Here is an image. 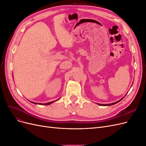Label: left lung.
<instances>
[{
	"label": "left lung",
	"mask_w": 146,
	"mask_h": 146,
	"mask_svg": "<svg viewBox=\"0 0 146 146\" xmlns=\"http://www.w3.org/2000/svg\"><path fill=\"white\" fill-rule=\"evenodd\" d=\"M122 99H121L120 100H119V101H117V102H114V103H112V104H98V105H101V106H109V105H114V104H117V102H120Z\"/></svg>",
	"instance_id": "1"
}]
</instances>
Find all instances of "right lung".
Segmentation results:
<instances>
[{
  "mask_svg": "<svg viewBox=\"0 0 146 146\" xmlns=\"http://www.w3.org/2000/svg\"><path fill=\"white\" fill-rule=\"evenodd\" d=\"M55 101H52V102H48V103H46V104H37V103H35V102H32V103H33V104H39V105H50V104H51L52 103H53V102H54Z\"/></svg>",
  "mask_w": 146,
  "mask_h": 146,
  "instance_id": "right-lung-1",
  "label": "right lung"
}]
</instances>
